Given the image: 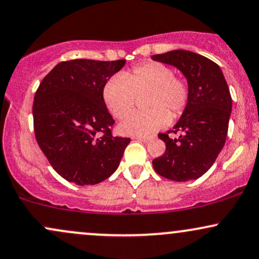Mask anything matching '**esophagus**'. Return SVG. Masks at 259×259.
I'll use <instances>...</instances> for the list:
<instances>
[{
	"instance_id": "esophagus-1",
	"label": "esophagus",
	"mask_w": 259,
	"mask_h": 259,
	"mask_svg": "<svg viewBox=\"0 0 259 259\" xmlns=\"http://www.w3.org/2000/svg\"><path fill=\"white\" fill-rule=\"evenodd\" d=\"M135 139L139 140V141H141V142H148L151 140V138H147V136H136Z\"/></svg>"
}]
</instances>
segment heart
Masks as SVG:
<instances>
[{
  "mask_svg": "<svg viewBox=\"0 0 259 259\" xmlns=\"http://www.w3.org/2000/svg\"><path fill=\"white\" fill-rule=\"evenodd\" d=\"M146 92L144 106L148 109L124 118L121 133L150 135L179 118L189 106V82L160 62H146L113 76L103 86L102 96L113 117L120 119L135 106L137 96Z\"/></svg>",
  "mask_w": 259,
  "mask_h": 259,
  "instance_id": "1",
  "label": "heart"
}]
</instances>
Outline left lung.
Segmentation results:
<instances>
[{"mask_svg": "<svg viewBox=\"0 0 259 259\" xmlns=\"http://www.w3.org/2000/svg\"><path fill=\"white\" fill-rule=\"evenodd\" d=\"M153 61L183 72L190 86V102L173 130L159 134L165 152L152 160L160 177L174 181L197 179L212 167L225 144L231 95L219 65L198 53L174 50L153 55ZM173 132L178 138H169Z\"/></svg>", "mask_w": 259, "mask_h": 259, "instance_id": "left-lung-1", "label": "left lung"}]
</instances>
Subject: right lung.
<instances>
[{
    "instance_id": "1",
    "label": "right lung",
    "mask_w": 259,
    "mask_h": 259,
    "mask_svg": "<svg viewBox=\"0 0 259 259\" xmlns=\"http://www.w3.org/2000/svg\"><path fill=\"white\" fill-rule=\"evenodd\" d=\"M125 63L64 61L38 85L32 105L35 138L52 168L69 183L95 185L119 165L130 139L113 136L114 119L102 90Z\"/></svg>"
}]
</instances>
